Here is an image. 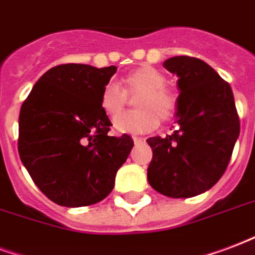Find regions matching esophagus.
Returning <instances> with one entry per match:
<instances>
[{
	"instance_id": "1",
	"label": "esophagus",
	"mask_w": 255,
	"mask_h": 255,
	"mask_svg": "<svg viewBox=\"0 0 255 255\" xmlns=\"http://www.w3.org/2000/svg\"><path fill=\"white\" fill-rule=\"evenodd\" d=\"M133 141H134V143H141L145 141V138H141V137H133Z\"/></svg>"
}]
</instances>
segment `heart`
I'll return each mask as SVG.
<instances>
[{
	"label": "heart",
	"instance_id": "1",
	"mask_svg": "<svg viewBox=\"0 0 255 255\" xmlns=\"http://www.w3.org/2000/svg\"><path fill=\"white\" fill-rule=\"evenodd\" d=\"M120 86L107 83L103 86L99 105L109 118H116L128 106L129 98L138 96L136 108L138 112L126 115L114 121L117 133H148L161 122L171 121L177 113L175 93L166 89V78L150 66L139 67L126 74Z\"/></svg>",
	"mask_w": 255,
	"mask_h": 255
}]
</instances>
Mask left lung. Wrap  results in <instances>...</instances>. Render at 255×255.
Wrapping results in <instances>:
<instances>
[{
  "instance_id": "left-lung-1",
  "label": "left lung",
  "mask_w": 255,
  "mask_h": 255,
  "mask_svg": "<svg viewBox=\"0 0 255 255\" xmlns=\"http://www.w3.org/2000/svg\"><path fill=\"white\" fill-rule=\"evenodd\" d=\"M179 76V129L146 142L153 150L148 181L169 198H191L218 183L239 135V117L230 84L207 63L176 56L164 63Z\"/></svg>"
}]
</instances>
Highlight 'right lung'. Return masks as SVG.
Returning <instances> with one entry per match:
<instances>
[{"label": "right lung", "mask_w": 255, "mask_h": 255, "mask_svg": "<svg viewBox=\"0 0 255 255\" xmlns=\"http://www.w3.org/2000/svg\"><path fill=\"white\" fill-rule=\"evenodd\" d=\"M117 67L60 64L40 78L18 117V153L34 184L64 207L101 202L133 149L128 134L109 135L99 105Z\"/></svg>", "instance_id": "obj_1"}]
</instances>
